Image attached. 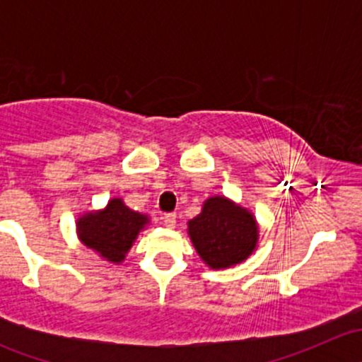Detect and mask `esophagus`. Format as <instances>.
I'll return each instance as SVG.
<instances>
[{
  "label": "esophagus",
  "mask_w": 362,
  "mask_h": 362,
  "mask_svg": "<svg viewBox=\"0 0 362 362\" xmlns=\"http://www.w3.org/2000/svg\"><path fill=\"white\" fill-rule=\"evenodd\" d=\"M163 222L166 228H175V222H177V215L175 214H164L163 215Z\"/></svg>",
  "instance_id": "obj_1"
}]
</instances>
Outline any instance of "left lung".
Instances as JSON below:
<instances>
[{"mask_svg":"<svg viewBox=\"0 0 362 362\" xmlns=\"http://www.w3.org/2000/svg\"><path fill=\"white\" fill-rule=\"evenodd\" d=\"M187 233L199 257L211 269L243 262L259 240L254 215L224 196L208 198L202 214L187 222Z\"/></svg>","mask_w":362,"mask_h":362,"instance_id":"left-lung-1","label":"left lung"}]
</instances>
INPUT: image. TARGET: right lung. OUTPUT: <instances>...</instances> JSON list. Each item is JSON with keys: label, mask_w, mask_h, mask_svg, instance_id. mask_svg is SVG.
<instances>
[{"label": "right lung", "mask_w": 362, "mask_h": 362, "mask_svg": "<svg viewBox=\"0 0 362 362\" xmlns=\"http://www.w3.org/2000/svg\"><path fill=\"white\" fill-rule=\"evenodd\" d=\"M147 224L148 215L138 214L120 198H113L103 210L83 214L76 221V233L87 249L98 252L105 261L119 264Z\"/></svg>", "instance_id": "obj_1"}]
</instances>
